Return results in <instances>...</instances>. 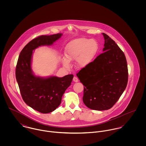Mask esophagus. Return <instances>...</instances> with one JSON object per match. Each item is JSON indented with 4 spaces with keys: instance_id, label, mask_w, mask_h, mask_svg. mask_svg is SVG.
Instances as JSON below:
<instances>
[{
    "instance_id": "esophagus-1",
    "label": "esophagus",
    "mask_w": 146,
    "mask_h": 146,
    "mask_svg": "<svg viewBox=\"0 0 146 146\" xmlns=\"http://www.w3.org/2000/svg\"><path fill=\"white\" fill-rule=\"evenodd\" d=\"M73 81H74V82H75V83H77V82H79V80H78V78H76V77H74V78H73Z\"/></svg>"
}]
</instances>
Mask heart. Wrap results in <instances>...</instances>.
Returning a JSON list of instances; mask_svg holds the SVG:
<instances>
[{
	"label": "heart",
	"instance_id": "1",
	"mask_svg": "<svg viewBox=\"0 0 146 146\" xmlns=\"http://www.w3.org/2000/svg\"><path fill=\"white\" fill-rule=\"evenodd\" d=\"M99 49L98 42L95 40L85 38L74 39L66 46L65 54L67 59L63 60V65L67 68H70L69 61L76 60L78 67H85L93 61Z\"/></svg>",
	"mask_w": 146,
	"mask_h": 146
}]
</instances>
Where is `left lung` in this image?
<instances>
[{"label": "left lung", "instance_id": "8db88e82", "mask_svg": "<svg viewBox=\"0 0 146 146\" xmlns=\"http://www.w3.org/2000/svg\"><path fill=\"white\" fill-rule=\"evenodd\" d=\"M102 34L104 52L76 74L84 86V104L98 111L112 107L125 90L128 80L124 52L107 34Z\"/></svg>", "mask_w": 146, "mask_h": 146}]
</instances>
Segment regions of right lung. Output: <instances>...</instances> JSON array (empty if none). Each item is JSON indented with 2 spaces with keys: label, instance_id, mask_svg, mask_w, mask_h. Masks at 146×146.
Here are the masks:
<instances>
[{
  "label": "right lung",
  "instance_id": "1",
  "mask_svg": "<svg viewBox=\"0 0 146 146\" xmlns=\"http://www.w3.org/2000/svg\"><path fill=\"white\" fill-rule=\"evenodd\" d=\"M62 34L41 35L27 44L21 50L16 68V78L21 96L29 106L42 113L55 110L61 103L65 90L71 85L74 75L44 78L34 75L31 66L33 50L42 45H50Z\"/></svg>",
  "mask_w": 146,
  "mask_h": 146
}]
</instances>
